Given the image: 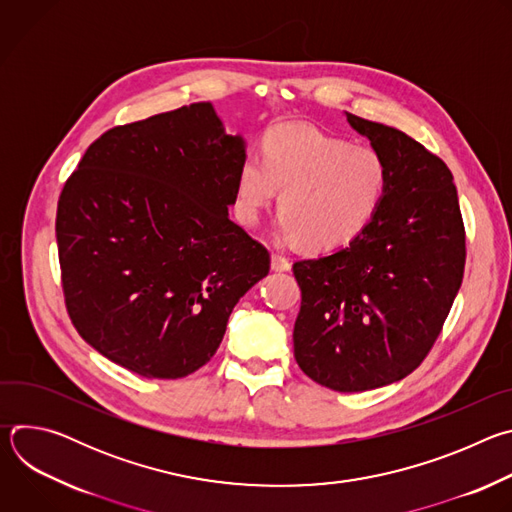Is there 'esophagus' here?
Segmentation results:
<instances>
[{"instance_id": "esophagus-1", "label": "esophagus", "mask_w": 512, "mask_h": 512, "mask_svg": "<svg viewBox=\"0 0 512 512\" xmlns=\"http://www.w3.org/2000/svg\"><path fill=\"white\" fill-rule=\"evenodd\" d=\"M271 269L273 271H289L291 269V261L281 255V253H271Z\"/></svg>"}]
</instances>
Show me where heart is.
I'll list each match as a JSON object with an SVG mask.
<instances>
[{
	"label": "heart",
	"mask_w": 512,
	"mask_h": 512,
	"mask_svg": "<svg viewBox=\"0 0 512 512\" xmlns=\"http://www.w3.org/2000/svg\"><path fill=\"white\" fill-rule=\"evenodd\" d=\"M279 194V231L308 249H338L360 237L389 188L385 158L312 125L273 127L263 158L249 154L237 174V218L253 227Z\"/></svg>",
	"instance_id": "b5f03b06"
}]
</instances>
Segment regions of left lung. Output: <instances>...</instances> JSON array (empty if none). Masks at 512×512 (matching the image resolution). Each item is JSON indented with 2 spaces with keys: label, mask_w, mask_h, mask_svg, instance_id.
<instances>
[{
  "label": "left lung",
  "mask_w": 512,
  "mask_h": 512,
  "mask_svg": "<svg viewBox=\"0 0 512 512\" xmlns=\"http://www.w3.org/2000/svg\"><path fill=\"white\" fill-rule=\"evenodd\" d=\"M346 119L385 158L389 188L360 237L294 263V354L318 385L358 393L405 379L429 354L462 285L466 231L444 160L395 127Z\"/></svg>",
  "instance_id": "left-lung-1"
}]
</instances>
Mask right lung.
Returning a JSON list of instances; mask_svg holds the SVG:
<instances>
[{
  "instance_id": "1",
  "label": "right lung",
  "mask_w": 512,
  "mask_h": 512,
  "mask_svg": "<svg viewBox=\"0 0 512 512\" xmlns=\"http://www.w3.org/2000/svg\"><path fill=\"white\" fill-rule=\"evenodd\" d=\"M245 141L210 103L117 125L58 198L66 312L97 352L148 379H182L221 344L269 273V251L229 218Z\"/></svg>"
}]
</instances>
